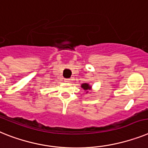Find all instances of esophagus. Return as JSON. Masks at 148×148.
Wrapping results in <instances>:
<instances>
[{"label":"esophagus","mask_w":148,"mask_h":148,"mask_svg":"<svg viewBox=\"0 0 148 148\" xmlns=\"http://www.w3.org/2000/svg\"><path fill=\"white\" fill-rule=\"evenodd\" d=\"M64 82H65V83H70L71 79H69V78H65V79H64Z\"/></svg>","instance_id":"34e87169"}]
</instances>
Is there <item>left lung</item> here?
<instances>
[{
    "label": "left lung",
    "mask_w": 148,
    "mask_h": 148,
    "mask_svg": "<svg viewBox=\"0 0 148 148\" xmlns=\"http://www.w3.org/2000/svg\"><path fill=\"white\" fill-rule=\"evenodd\" d=\"M81 87L84 89H85V90H87V89H90L91 86H89V84H82Z\"/></svg>",
    "instance_id": "obj_1"
}]
</instances>
